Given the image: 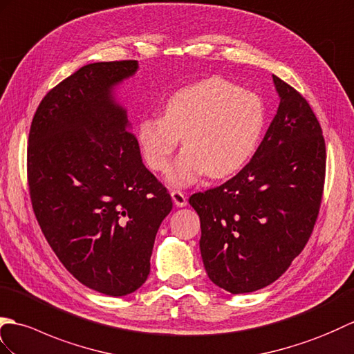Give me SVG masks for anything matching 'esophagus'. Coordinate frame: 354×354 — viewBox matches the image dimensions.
I'll list each match as a JSON object with an SVG mask.
<instances>
[{
	"instance_id": "34e87169",
	"label": "esophagus",
	"mask_w": 354,
	"mask_h": 354,
	"mask_svg": "<svg viewBox=\"0 0 354 354\" xmlns=\"http://www.w3.org/2000/svg\"><path fill=\"white\" fill-rule=\"evenodd\" d=\"M171 197H172V201H174V204L177 207H185L187 204V200H186V195L183 192L180 191H172L171 192Z\"/></svg>"
}]
</instances>
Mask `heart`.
I'll return each instance as SVG.
<instances>
[{
    "instance_id": "b5f03b06",
    "label": "heart",
    "mask_w": 354,
    "mask_h": 354,
    "mask_svg": "<svg viewBox=\"0 0 354 354\" xmlns=\"http://www.w3.org/2000/svg\"><path fill=\"white\" fill-rule=\"evenodd\" d=\"M265 120L256 93L223 78H206L169 95L163 118H144L138 144L148 167L160 172L183 138L185 150L168 169L167 182L185 187L206 174L223 178L238 172L256 150Z\"/></svg>"
}]
</instances>
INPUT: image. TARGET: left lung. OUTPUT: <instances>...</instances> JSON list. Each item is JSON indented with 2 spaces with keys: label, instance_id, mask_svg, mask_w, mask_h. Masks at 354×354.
I'll return each instance as SVG.
<instances>
[{
  "label": "left lung",
  "instance_id": "1",
  "mask_svg": "<svg viewBox=\"0 0 354 354\" xmlns=\"http://www.w3.org/2000/svg\"><path fill=\"white\" fill-rule=\"evenodd\" d=\"M277 113L254 156L224 185L191 195L201 224L209 279L232 294L276 281L315 225L326 177V144L306 98L272 75Z\"/></svg>",
  "mask_w": 354,
  "mask_h": 354
}]
</instances>
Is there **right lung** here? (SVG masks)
I'll return each mask as SVG.
<instances>
[{
  "mask_svg": "<svg viewBox=\"0 0 354 354\" xmlns=\"http://www.w3.org/2000/svg\"><path fill=\"white\" fill-rule=\"evenodd\" d=\"M138 68L136 60L82 66L44 97L28 135L30 197L45 239L80 283L112 297L145 283L172 209L113 97Z\"/></svg>",
  "mask_w": 354,
  "mask_h": 354,
  "instance_id": "1",
  "label": "right lung"
}]
</instances>
